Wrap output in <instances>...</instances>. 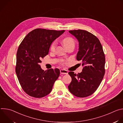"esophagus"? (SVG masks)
Instances as JSON below:
<instances>
[{
	"label": "esophagus",
	"mask_w": 123,
	"mask_h": 123,
	"mask_svg": "<svg viewBox=\"0 0 123 123\" xmlns=\"http://www.w3.org/2000/svg\"><path fill=\"white\" fill-rule=\"evenodd\" d=\"M60 74H68V72L66 69H60Z\"/></svg>",
	"instance_id": "obj_1"
}]
</instances>
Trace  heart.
<instances>
[{
  "mask_svg": "<svg viewBox=\"0 0 123 123\" xmlns=\"http://www.w3.org/2000/svg\"><path fill=\"white\" fill-rule=\"evenodd\" d=\"M62 42L63 43L64 45L66 48H67L70 46H75V40L72 37H64L62 40ZM56 46H57V41L56 40H55L52 42V43L51 44V45L50 46V51H55V48L56 47ZM64 63H65V62L64 61L61 62V64H63Z\"/></svg>",
  "mask_w": 123,
  "mask_h": 123,
  "instance_id": "1",
  "label": "heart"
}]
</instances>
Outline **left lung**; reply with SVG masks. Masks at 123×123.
Segmentation results:
<instances>
[{"label": "left lung", "instance_id": "left-lung-1", "mask_svg": "<svg viewBox=\"0 0 123 123\" xmlns=\"http://www.w3.org/2000/svg\"><path fill=\"white\" fill-rule=\"evenodd\" d=\"M79 42L76 59L83 68L78 74L69 72L72 82L68 88L74 96L83 98L92 94L100 85L105 73V56L98 38L85 30L69 31Z\"/></svg>", "mask_w": 123, "mask_h": 123}]
</instances>
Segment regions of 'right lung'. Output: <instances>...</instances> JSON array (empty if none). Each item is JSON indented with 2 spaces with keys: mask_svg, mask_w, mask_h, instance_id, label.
<instances>
[{
  "mask_svg": "<svg viewBox=\"0 0 123 123\" xmlns=\"http://www.w3.org/2000/svg\"><path fill=\"white\" fill-rule=\"evenodd\" d=\"M65 31L36 29L19 45L16 54L15 72L23 90L29 95L42 98L49 94L60 75L58 68L42 70L41 59L48 55L52 42Z\"/></svg>",
  "mask_w": 123,
  "mask_h": 123,
  "instance_id": "1",
  "label": "right lung"
}]
</instances>
